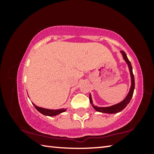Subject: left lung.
<instances>
[{"label":"left lung","instance_id":"8db88e82","mask_svg":"<svg viewBox=\"0 0 154 154\" xmlns=\"http://www.w3.org/2000/svg\"><path fill=\"white\" fill-rule=\"evenodd\" d=\"M120 52L122 55V57H123V59L124 60L125 62H126L128 66L129 71H130V79H131V85H130L129 92L123 100H122L121 102L116 104V105H113L109 106H98L94 105L93 104L92 96H91V94H90V96H89L90 102L91 104H92V106H93V108L98 112H100V113H108V114H113V113H119V112H120L123 110V109L128 105V104L130 103V100H131L132 95H133V92L134 90V77L133 72H132V65H131V63H130V62L129 61V60L128 59L127 56L126 54H125V52L123 51H121Z\"/></svg>","mask_w":154,"mask_h":154}]
</instances>
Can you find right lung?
<instances>
[{
    "label": "right lung",
    "mask_w": 154,
    "mask_h": 154,
    "mask_svg": "<svg viewBox=\"0 0 154 154\" xmlns=\"http://www.w3.org/2000/svg\"><path fill=\"white\" fill-rule=\"evenodd\" d=\"M32 105L35 106V107L36 108V110L39 111L41 113H42L43 115H44V116H51V117L56 116L66 111V109H56L55 110V109H49L39 107V106L35 105L34 103H32Z\"/></svg>",
    "instance_id": "add662e5"
}]
</instances>
